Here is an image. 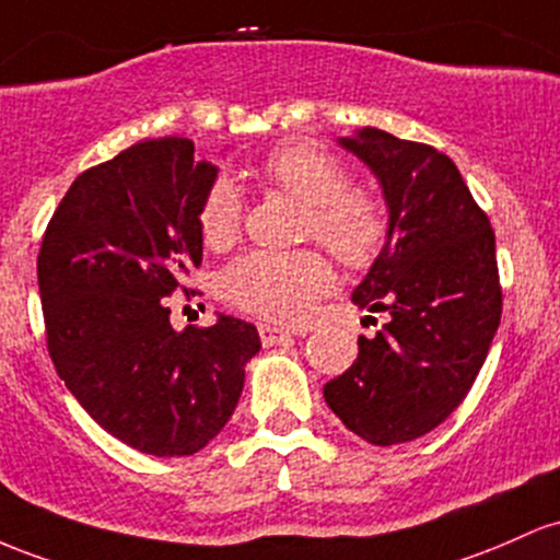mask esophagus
I'll use <instances>...</instances> for the list:
<instances>
[{
	"label": "esophagus",
	"instance_id": "esophagus-1",
	"mask_svg": "<svg viewBox=\"0 0 560 560\" xmlns=\"http://www.w3.org/2000/svg\"><path fill=\"white\" fill-rule=\"evenodd\" d=\"M259 336H261L264 347H275V343L291 341L293 330L280 328V325H272V323H259Z\"/></svg>",
	"mask_w": 560,
	"mask_h": 560
}]
</instances>
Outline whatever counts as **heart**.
Listing matches in <instances>:
<instances>
[{
  "instance_id": "heart-1",
  "label": "heart",
  "mask_w": 560,
  "mask_h": 560,
  "mask_svg": "<svg viewBox=\"0 0 560 560\" xmlns=\"http://www.w3.org/2000/svg\"><path fill=\"white\" fill-rule=\"evenodd\" d=\"M261 177L306 206V237H317L338 261L364 269L392 241L386 200L349 187L338 155L317 142H288L259 166ZM198 230L213 250L235 246L243 230V200L235 182L217 177L198 206ZM224 296L256 317L301 323L332 288V269L319 250H250L224 269Z\"/></svg>"
}]
</instances>
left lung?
Wrapping results in <instances>:
<instances>
[{"instance_id": "1", "label": "left lung", "mask_w": 560, "mask_h": 560, "mask_svg": "<svg viewBox=\"0 0 560 560\" xmlns=\"http://www.w3.org/2000/svg\"><path fill=\"white\" fill-rule=\"evenodd\" d=\"M378 177L392 241L351 293L386 312L325 401L364 442H412L444 423L474 386L502 314L494 230L447 155L364 127L338 140Z\"/></svg>"}]
</instances>
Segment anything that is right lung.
I'll use <instances>...</instances> for the list:
<instances>
[{
  "label": "right lung",
  "instance_id": "add662e5",
  "mask_svg": "<svg viewBox=\"0 0 560 560\" xmlns=\"http://www.w3.org/2000/svg\"><path fill=\"white\" fill-rule=\"evenodd\" d=\"M213 179L185 137L131 144L68 187L36 259L55 370L92 420L144 455L203 450L261 349L254 325L228 314L211 328L168 323V296L187 293L203 259L198 206Z\"/></svg>",
  "mask_w": 560,
  "mask_h": 560
}]
</instances>
